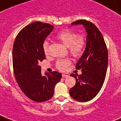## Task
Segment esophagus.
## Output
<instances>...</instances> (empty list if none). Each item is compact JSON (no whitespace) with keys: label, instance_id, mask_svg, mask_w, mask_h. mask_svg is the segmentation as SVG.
<instances>
[{"label":"esophagus","instance_id":"obj_1","mask_svg":"<svg viewBox=\"0 0 121 121\" xmlns=\"http://www.w3.org/2000/svg\"><path fill=\"white\" fill-rule=\"evenodd\" d=\"M68 77H69V75H67V74H62L63 78H67Z\"/></svg>","mask_w":121,"mask_h":121}]
</instances>
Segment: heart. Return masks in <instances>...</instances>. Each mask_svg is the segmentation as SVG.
Returning <instances> with one entry per match:
<instances>
[{"label":"heart","mask_w":121,"mask_h":121,"mask_svg":"<svg viewBox=\"0 0 121 121\" xmlns=\"http://www.w3.org/2000/svg\"><path fill=\"white\" fill-rule=\"evenodd\" d=\"M56 39L68 47L69 52L73 56L78 57L82 53L86 46L85 37L82 35H78L73 31L65 30L59 32ZM43 50L47 54L49 52V42L45 40L43 43ZM69 60H59L56 63V67L60 70H65L70 65Z\"/></svg>","instance_id":"b5f03b06"}]
</instances>
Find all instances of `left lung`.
Here are the masks:
<instances>
[{
	"label": "left lung",
	"instance_id": "obj_1",
	"mask_svg": "<svg viewBox=\"0 0 121 121\" xmlns=\"http://www.w3.org/2000/svg\"><path fill=\"white\" fill-rule=\"evenodd\" d=\"M71 25L84 26L87 36L85 50L76 63V69H81L82 73L70 74L76 83L69 93L75 100L86 102L95 97L104 84L108 67V51L102 34L93 23L80 20Z\"/></svg>",
	"mask_w": 121,
	"mask_h": 121
}]
</instances>
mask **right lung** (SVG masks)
I'll return each instance as SVG.
<instances>
[{"mask_svg":"<svg viewBox=\"0 0 121 121\" xmlns=\"http://www.w3.org/2000/svg\"><path fill=\"white\" fill-rule=\"evenodd\" d=\"M54 28L50 24L37 22L23 28L16 37L13 65L17 84L28 98L36 102L48 101L54 95L61 74L54 71L41 74L39 63L46 59L43 43Z\"/></svg>","mask_w":121,"mask_h":121,"instance_id":"obj_1","label":"right lung"}]
</instances>
